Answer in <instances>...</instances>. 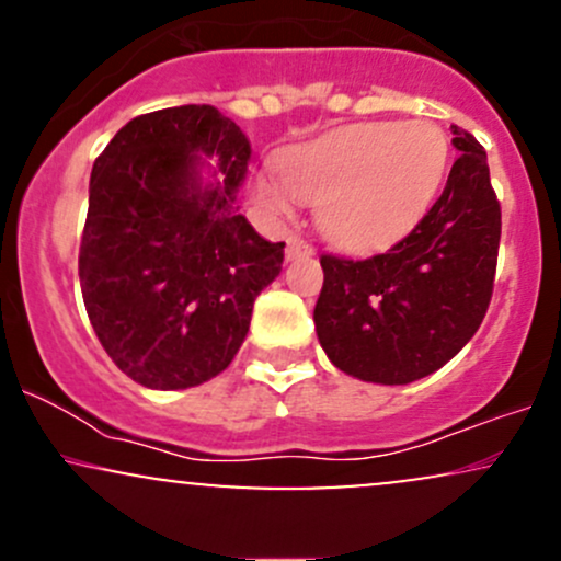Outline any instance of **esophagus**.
Here are the masks:
<instances>
[{
  "mask_svg": "<svg viewBox=\"0 0 561 561\" xmlns=\"http://www.w3.org/2000/svg\"><path fill=\"white\" fill-rule=\"evenodd\" d=\"M287 261H295V259H308V255H313V244L306 242L302 237H289L287 240V250H285Z\"/></svg>",
  "mask_w": 561,
  "mask_h": 561,
  "instance_id": "obj_1",
  "label": "esophagus"
}]
</instances>
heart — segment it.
I'll list each match as a JSON object with an SVG mask.
<instances>
[{
	"mask_svg": "<svg viewBox=\"0 0 561 561\" xmlns=\"http://www.w3.org/2000/svg\"><path fill=\"white\" fill-rule=\"evenodd\" d=\"M450 160L448 134L427 118L334 128L282 158V179L259 173L255 203L276 221L295 199L317 205L319 231L345 250H375L430 208Z\"/></svg>",
	"mask_w": 561,
	"mask_h": 561,
	"instance_id": "b5f03b06",
	"label": "heart"
}]
</instances>
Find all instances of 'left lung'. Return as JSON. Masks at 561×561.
<instances>
[{
    "label": "left lung",
    "mask_w": 561,
    "mask_h": 561,
    "mask_svg": "<svg viewBox=\"0 0 561 561\" xmlns=\"http://www.w3.org/2000/svg\"><path fill=\"white\" fill-rule=\"evenodd\" d=\"M454 160L433 208L385 253L351 261L321 255L313 324L345 375L405 385L448 364L480 330L491 306L501 203L485 150L450 126Z\"/></svg>",
    "instance_id": "1"
}]
</instances>
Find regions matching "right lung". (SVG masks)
I'll return each mask as SVG.
<instances>
[{"instance_id":"1","label":"right lung","mask_w":561,"mask_h":561,"mask_svg":"<svg viewBox=\"0 0 561 561\" xmlns=\"http://www.w3.org/2000/svg\"><path fill=\"white\" fill-rule=\"evenodd\" d=\"M216 187L198 186V156ZM250 141L214 105L131 118L94 160L79 279L96 340L134 382L184 390L221 375L253 302L282 272L285 242L237 214Z\"/></svg>"}]
</instances>
